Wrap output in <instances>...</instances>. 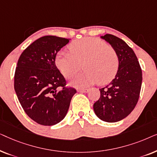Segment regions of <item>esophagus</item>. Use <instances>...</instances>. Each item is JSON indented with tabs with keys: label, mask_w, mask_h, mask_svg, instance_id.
<instances>
[{
	"label": "esophagus",
	"mask_w": 157,
	"mask_h": 157,
	"mask_svg": "<svg viewBox=\"0 0 157 157\" xmlns=\"http://www.w3.org/2000/svg\"><path fill=\"white\" fill-rule=\"evenodd\" d=\"M89 89H80L78 90V92H81V93H87V92H89Z\"/></svg>",
	"instance_id": "obj_1"
}]
</instances>
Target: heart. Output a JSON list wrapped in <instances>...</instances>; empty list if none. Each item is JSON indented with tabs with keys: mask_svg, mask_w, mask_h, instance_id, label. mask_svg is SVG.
Wrapping results in <instances>:
<instances>
[{
	"mask_svg": "<svg viewBox=\"0 0 157 157\" xmlns=\"http://www.w3.org/2000/svg\"><path fill=\"white\" fill-rule=\"evenodd\" d=\"M71 52L61 51L56 58V65L66 78H70L81 69L85 71L74 77L71 84L86 87L96 82L109 83L119 70V57L116 51L104 40L87 37L69 45Z\"/></svg>",
	"mask_w": 157,
	"mask_h": 157,
	"instance_id": "heart-1",
	"label": "heart"
}]
</instances>
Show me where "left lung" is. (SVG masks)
Instances as JSON below:
<instances>
[{
    "mask_svg": "<svg viewBox=\"0 0 157 157\" xmlns=\"http://www.w3.org/2000/svg\"><path fill=\"white\" fill-rule=\"evenodd\" d=\"M119 57V70L106 87L100 89V98L94 104L96 115L106 122H117L127 117L136 106L140 94L142 71L132 48L111 34L101 36Z\"/></svg>",
    "mask_w": 157,
    "mask_h": 157,
    "instance_id": "left-lung-1",
    "label": "left lung"
}]
</instances>
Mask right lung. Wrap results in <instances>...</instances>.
I'll return each instance as SVG.
<instances>
[{
    "label": "right lung",
    "mask_w": 157,
    "mask_h": 157,
    "mask_svg": "<svg viewBox=\"0 0 157 157\" xmlns=\"http://www.w3.org/2000/svg\"><path fill=\"white\" fill-rule=\"evenodd\" d=\"M69 42L66 38L45 36L27 47L19 57L14 89L25 113L36 123L52 126L63 120L76 93L55 63L57 53Z\"/></svg>",
    "instance_id": "obj_1"
}]
</instances>
